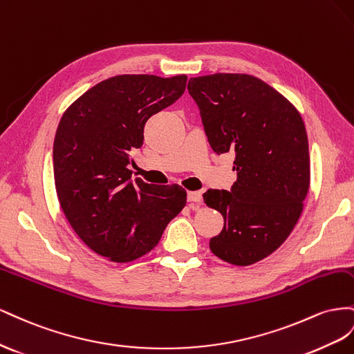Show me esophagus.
<instances>
[{
    "label": "esophagus",
    "mask_w": 354,
    "mask_h": 354,
    "mask_svg": "<svg viewBox=\"0 0 354 354\" xmlns=\"http://www.w3.org/2000/svg\"><path fill=\"white\" fill-rule=\"evenodd\" d=\"M187 198H188L189 203L200 205L201 200H203V196H201V191H188Z\"/></svg>",
    "instance_id": "34e87169"
}]
</instances>
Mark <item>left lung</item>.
<instances>
[{"label":"left lung","mask_w":354,"mask_h":354,"mask_svg":"<svg viewBox=\"0 0 354 354\" xmlns=\"http://www.w3.org/2000/svg\"><path fill=\"white\" fill-rule=\"evenodd\" d=\"M188 92L212 149L236 153L231 191L203 194L224 216L210 250L233 266L255 264L281 246L302 214L310 187L304 121L283 95L254 75L189 78Z\"/></svg>","instance_id":"8db88e82"}]
</instances>
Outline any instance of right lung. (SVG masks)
<instances>
[{
    "mask_svg": "<svg viewBox=\"0 0 354 354\" xmlns=\"http://www.w3.org/2000/svg\"><path fill=\"white\" fill-rule=\"evenodd\" d=\"M187 75L111 77L88 88L60 118L53 144L60 207L84 243L113 262L153 250L187 203L176 184L153 185L127 166L144 144L147 120L183 96Z\"/></svg>",
    "mask_w": 354,
    "mask_h": 354,
    "instance_id": "obj_1",
    "label": "right lung"
}]
</instances>
